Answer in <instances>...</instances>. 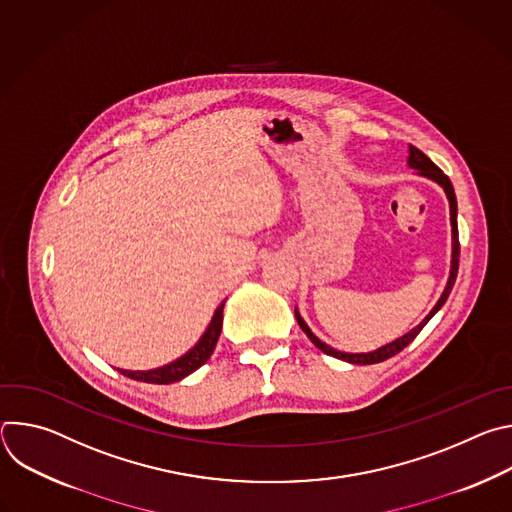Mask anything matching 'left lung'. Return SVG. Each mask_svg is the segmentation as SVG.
<instances>
[{
  "label": "left lung",
  "mask_w": 512,
  "mask_h": 512,
  "mask_svg": "<svg viewBox=\"0 0 512 512\" xmlns=\"http://www.w3.org/2000/svg\"><path fill=\"white\" fill-rule=\"evenodd\" d=\"M409 166L413 168V170H417L421 176H427V178H431L433 182H437L440 184L444 190H446V196H448V200H450V218H452V269H450V279H448V285H446V289H444V294H442V298L437 300V304L433 306V310L423 318V322L421 324H417L411 332H407L405 336H401V338H397L395 342H391V344H385V346H381L379 350H375V352H360V354H350V352H340V350H334V348H330L328 344H324L318 336H314V332L308 328V324L302 320V316L298 314V310H296V320H298V324H300V328L306 332V336L324 352V354H328V356H334V358H340V360H346V362H352V364H375V362H383V360H387V358H391V356H395L397 352H401L407 344H411L413 342V338L423 330V326L431 320V316L440 310L444 304H446V300H448V296H450V291H452V287H454V283H456V277H458V265H460V239H458V202H456V194H454V186H452V182H450V178L437 168L421 150H417V148H409Z\"/></svg>",
  "instance_id": "8db88e82"
}]
</instances>
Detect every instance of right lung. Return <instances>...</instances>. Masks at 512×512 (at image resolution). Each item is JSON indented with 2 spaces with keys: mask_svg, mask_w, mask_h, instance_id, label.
Listing matches in <instances>:
<instances>
[{
  "mask_svg": "<svg viewBox=\"0 0 512 512\" xmlns=\"http://www.w3.org/2000/svg\"><path fill=\"white\" fill-rule=\"evenodd\" d=\"M223 308H225V302L216 308V312H214L206 332L198 340V344L192 350H188L184 356H180L178 360L166 364V367L154 369V371H123V369H119V373L133 381L154 383V385H168V383H176V381L188 377L190 373L200 369L202 364L210 358V354L214 352V346H216L218 336H221V328H223Z\"/></svg>",
  "mask_w": 512,
  "mask_h": 512,
  "instance_id": "1",
  "label": "right lung"
}]
</instances>
